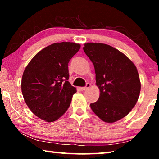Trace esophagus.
Instances as JSON below:
<instances>
[{
	"mask_svg": "<svg viewBox=\"0 0 159 159\" xmlns=\"http://www.w3.org/2000/svg\"><path fill=\"white\" fill-rule=\"evenodd\" d=\"M90 87V83H87V84H86V85L85 86V87H81V88H80V90H85L86 89H88V88H89Z\"/></svg>",
	"mask_w": 159,
	"mask_h": 159,
	"instance_id": "34e87169",
	"label": "esophagus"
}]
</instances>
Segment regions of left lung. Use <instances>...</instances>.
Here are the masks:
<instances>
[{
  "label": "left lung",
  "mask_w": 159,
  "mask_h": 159,
  "mask_svg": "<svg viewBox=\"0 0 159 159\" xmlns=\"http://www.w3.org/2000/svg\"><path fill=\"white\" fill-rule=\"evenodd\" d=\"M93 63L98 100L90 104L93 112L106 123H114L129 114L139 96L141 83L138 70L119 50L104 43H87L83 47Z\"/></svg>",
  "instance_id": "left-lung-1"
}]
</instances>
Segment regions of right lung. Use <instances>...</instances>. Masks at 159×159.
<instances>
[{"mask_svg":"<svg viewBox=\"0 0 159 159\" xmlns=\"http://www.w3.org/2000/svg\"><path fill=\"white\" fill-rule=\"evenodd\" d=\"M80 48V44L70 42L50 45L25 69L21 93L29 108L42 120L55 121L69 107L76 89L68 81V64Z\"/></svg>","mask_w":159,"mask_h":159,"instance_id":"obj_1","label":"right lung"}]
</instances>
